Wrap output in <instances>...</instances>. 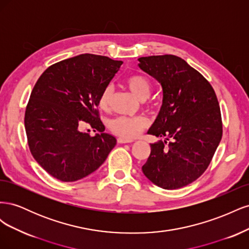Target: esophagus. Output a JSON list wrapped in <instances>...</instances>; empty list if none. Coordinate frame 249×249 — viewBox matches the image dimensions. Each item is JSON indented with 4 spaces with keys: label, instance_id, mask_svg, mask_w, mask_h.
<instances>
[{
    "label": "esophagus",
    "instance_id": "esophagus-1",
    "mask_svg": "<svg viewBox=\"0 0 249 249\" xmlns=\"http://www.w3.org/2000/svg\"><path fill=\"white\" fill-rule=\"evenodd\" d=\"M117 142L118 143H131V142H134V140L132 139H126V138H123V137H119L117 139Z\"/></svg>",
    "mask_w": 249,
    "mask_h": 249
}]
</instances>
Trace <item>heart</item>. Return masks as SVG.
Returning a JSON list of instances; mask_svg holds the SVG:
<instances>
[{"instance_id":"b5f03b06","label":"heart","mask_w":249,"mask_h":249,"mask_svg":"<svg viewBox=\"0 0 249 249\" xmlns=\"http://www.w3.org/2000/svg\"><path fill=\"white\" fill-rule=\"evenodd\" d=\"M125 83L133 94L141 101L148 99L152 92V83L145 74L133 73L126 78ZM113 94H114V88L112 85L104 88L99 97V107L102 110L106 111L110 108ZM148 125L149 120L146 116H118L111 120L110 130L117 136L132 139L137 137L143 130L148 127Z\"/></svg>"}]
</instances>
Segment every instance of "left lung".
<instances>
[{
    "label": "left lung",
    "mask_w": 249,
    "mask_h": 249,
    "mask_svg": "<svg viewBox=\"0 0 249 249\" xmlns=\"http://www.w3.org/2000/svg\"><path fill=\"white\" fill-rule=\"evenodd\" d=\"M139 67L160 82L163 104L148 134L165 137L150 144L144 176L163 189L187 186L208 168L222 137L219 103L212 85L175 55L141 57Z\"/></svg>",
    "instance_id": "1"
}]
</instances>
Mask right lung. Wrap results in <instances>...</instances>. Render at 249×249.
Listing matches in <instances>:
<instances>
[{"label":"right lung","instance_id":"1","mask_svg":"<svg viewBox=\"0 0 249 249\" xmlns=\"http://www.w3.org/2000/svg\"><path fill=\"white\" fill-rule=\"evenodd\" d=\"M123 61L82 54L51 65L32 90L25 112L28 145L36 162L62 182H74L99 168L116 144L104 133L99 97ZM88 123L101 134L81 131Z\"/></svg>","mask_w":249,"mask_h":249}]
</instances>
